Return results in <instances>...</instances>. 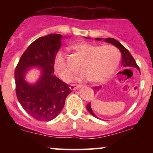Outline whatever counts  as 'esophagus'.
<instances>
[{
  "instance_id": "1",
  "label": "esophagus",
  "mask_w": 153,
  "mask_h": 153,
  "mask_svg": "<svg viewBox=\"0 0 153 153\" xmlns=\"http://www.w3.org/2000/svg\"><path fill=\"white\" fill-rule=\"evenodd\" d=\"M80 88V85H71V86H70V88H71V90L72 91H74V90H76V89H78Z\"/></svg>"
}]
</instances>
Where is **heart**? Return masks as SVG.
I'll use <instances>...</instances> for the list:
<instances>
[{"instance_id":"b5f03b06","label":"heart","mask_w":153,"mask_h":153,"mask_svg":"<svg viewBox=\"0 0 153 153\" xmlns=\"http://www.w3.org/2000/svg\"><path fill=\"white\" fill-rule=\"evenodd\" d=\"M73 48L83 58L80 65L82 72L77 77L78 80H90L95 83L103 82L114 74L118 67L120 53L112 45L99 47L87 42H79L73 45ZM54 69L62 80L68 82L71 80L73 72L62 52H58L55 56Z\"/></svg>"}]
</instances>
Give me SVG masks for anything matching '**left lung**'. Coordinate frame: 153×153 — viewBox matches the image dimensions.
<instances>
[{"mask_svg": "<svg viewBox=\"0 0 153 153\" xmlns=\"http://www.w3.org/2000/svg\"><path fill=\"white\" fill-rule=\"evenodd\" d=\"M85 38L90 39L89 37H85ZM95 39L97 40V41H101V40L103 39V38H96ZM104 42L113 45L114 46L117 47V48L120 50V52H122V68H124L125 70L126 69H131V68H136V69H137L138 71H140V68H139L137 65L134 59L133 58V57L131 56L130 52H129V51H128L127 49L125 48V47L123 46V45L120 42H118L117 40H116L115 39H113V38L104 39ZM100 88H101L100 86L94 87V92L98 91ZM86 108H87L88 111L91 115L94 116V117H96V118H99V117H98L97 116H96L94 113V111H93L92 108H91V102L88 103L87 106H86Z\"/></svg>", "mask_w": 153, "mask_h": 153, "instance_id": "left-lung-1", "label": "left lung"}]
</instances>
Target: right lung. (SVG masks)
<instances>
[{"label": "right lung", "mask_w": 153, "mask_h": 153, "mask_svg": "<svg viewBox=\"0 0 153 153\" xmlns=\"http://www.w3.org/2000/svg\"><path fill=\"white\" fill-rule=\"evenodd\" d=\"M62 36L50 34L35 40L26 49L16 68V93L19 102L31 117L49 122L60 114L71 90L65 82L54 75V60L62 42ZM31 67L41 73L35 84L25 80Z\"/></svg>", "instance_id": "1"}]
</instances>
